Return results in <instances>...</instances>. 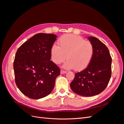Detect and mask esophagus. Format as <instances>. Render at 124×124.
I'll use <instances>...</instances> for the list:
<instances>
[{
    "label": "esophagus",
    "mask_w": 124,
    "mask_h": 124,
    "mask_svg": "<svg viewBox=\"0 0 124 124\" xmlns=\"http://www.w3.org/2000/svg\"><path fill=\"white\" fill-rule=\"evenodd\" d=\"M66 71H65V70H61V72H60V73H61V74H65V73H66Z\"/></svg>",
    "instance_id": "34e87169"
}]
</instances>
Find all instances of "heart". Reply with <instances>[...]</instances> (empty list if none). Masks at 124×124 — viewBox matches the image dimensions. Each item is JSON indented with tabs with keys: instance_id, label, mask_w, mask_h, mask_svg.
Instances as JSON below:
<instances>
[{
	"instance_id": "1",
	"label": "heart",
	"mask_w": 124,
	"mask_h": 124,
	"mask_svg": "<svg viewBox=\"0 0 124 124\" xmlns=\"http://www.w3.org/2000/svg\"><path fill=\"white\" fill-rule=\"evenodd\" d=\"M59 46L52 45L50 50L51 58L55 64L63 62L66 58L64 67L80 70L89 64L93 54V45L89 41L77 35L66 34L60 37Z\"/></svg>"
}]
</instances>
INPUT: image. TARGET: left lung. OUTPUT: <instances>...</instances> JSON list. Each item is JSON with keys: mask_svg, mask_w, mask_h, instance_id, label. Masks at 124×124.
<instances>
[{"mask_svg": "<svg viewBox=\"0 0 124 124\" xmlns=\"http://www.w3.org/2000/svg\"><path fill=\"white\" fill-rule=\"evenodd\" d=\"M93 47V58L87 68L75 74L70 87L74 93L84 97L101 93L111 76L112 58L107 47L94 37H88Z\"/></svg>", "mask_w": 124, "mask_h": 124, "instance_id": "left-lung-1", "label": "left lung"}]
</instances>
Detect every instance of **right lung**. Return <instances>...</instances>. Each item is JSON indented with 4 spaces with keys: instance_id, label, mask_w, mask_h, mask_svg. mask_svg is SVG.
<instances>
[{
    "instance_id": "obj_1",
    "label": "right lung",
    "mask_w": 124,
    "mask_h": 124,
    "mask_svg": "<svg viewBox=\"0 0 124 124\" xmlns=\"http://www.w3.org/2000/svg\"><path fill=\"white\" fill-rule=\"evenodd\" d=\"M57 36L38 33L25 42L16 52L13 69L17 88L33 99L47 96L54 89L60 70L50 61V50Z\"/></svg>"
}]
</instances>
